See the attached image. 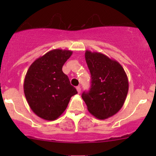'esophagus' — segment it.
<instances>
[{
	"label": "esophagus",
	"instance_id": "esophagus-1",
	"mask_svg": "<svg viewBox=\"0 0 156 156\" xmlns=\"http://www.w3.org/2000/svg\"><path fill=\"white\" fill-rule=\"evenodd\" d=\"M76 89H77V91H78V94H80V93H81V87H80V86H78V87H76Z\"/></svg>",
	"mask_w": 156,
	"mask_h": 156
}]
</instances>
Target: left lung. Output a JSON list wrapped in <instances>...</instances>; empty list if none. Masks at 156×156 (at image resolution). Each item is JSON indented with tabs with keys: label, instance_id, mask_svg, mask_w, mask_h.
<instances>
[{
	"label": "left lung",
	"instance_id": "left-lung-1",
	"mask_svg": "<svg viewBox=\"0 0 156 156\" xmlns=\"http://www.w3.org/2000/svg\"><path fill=\"white\" fill-rule=\"evenodd\" d=\"M85 59L91 75V86L81 97L89 112L104 120L123 106L128 92L127 76L119 62L103 53L86 50Z\"/></svg>",
	"mask_w": 156,
	"mask_h": 156
}]
</instances>
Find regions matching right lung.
I'll return each instance as SVG.
<instances>
[{
  "label": "right lung",
  "mask_w": 156,
  "mask_h": 156,
  "mask_svg": "<svg viewBox=\"0 0 156 156\" xmlns=\"http://www.w3.org/2000/svg\"><path fill=\"white\" fill-rule=\"evenodd\" d=\"M72 54V50H52L34 60L28 69L23 84L25 96L33 112L44 120L58 119L71 97L78 94L62 69Z\"/></svg>",
  "instance_id": "1"
}]
</instances>
